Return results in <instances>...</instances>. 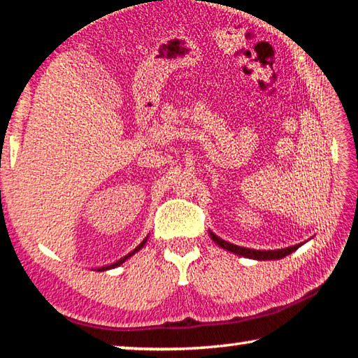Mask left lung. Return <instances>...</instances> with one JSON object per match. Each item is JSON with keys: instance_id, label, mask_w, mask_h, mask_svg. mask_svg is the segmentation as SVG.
Listing matches in <instances>:
<instances>
[{"instance_id": "1", "label": "left lung", "mask_w": 358, "mask_h": 358, "mask_svg": "<svg viewBox=\"0 0 358 358\" xmlns=\"http://www.w3.org/2000/svg\"><path fill=\"white\" fill-rule=\"evenodd\" d=\"M211 238H213L215 243L220 245L224 250H227L230 252H235V254H240V256H245V257H250V259H256V260H271V259H282L289 256L290 252H294L295 250H299V246L301 245H295V246H289V248H284V250H271V251H257V250H250V248H241L237 245H232V243H227V241H224L222 238L216 237L215 234H211Z\"/></svg>"}]
</instances>
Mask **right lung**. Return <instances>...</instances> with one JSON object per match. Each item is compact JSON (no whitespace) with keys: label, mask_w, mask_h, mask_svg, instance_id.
I'll return each instance as SVG.
<instances>
[{"label":"right lung","mask_w":358,"mask_h":358,"mask_svg":"<svg viewBox=\"0 0 358 358\" xmlns=\"http://www.w3.org/2000/svg\"><path fill=\"white\" fill-rule=\"evenodd\" d=\"M143 245H145V240L142 241V243H141V245H138V246L136 248V250H134V251H132V252H129V254H128V256H124L123 259H120V260H118V262H115V264H110V265H107V266H101V268H98V271H104V270H108V268H115V266H118L120 264H123L126 259H128L129 256H132V254H134V252H137L138 250H141V248H142Z\"/></svg>","instance_id":"1"}]
</instances>
